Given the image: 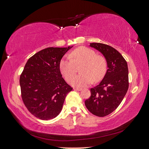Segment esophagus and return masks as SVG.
<instances>
[{
    "mask_svg": "<svg viewBox=\"0 0 149 149\" xmlns=\"http://www.w3.org/2000/svg\"><path fill=\"white\" fill-rule=\"evenodd\" d=\"M73 89L75 90V91H81L82 90L81 88H73Z\"/></svg>",
    "mask_w": 149,
    "mask_h": 149,
    "instance_id": "obj_1",
    "label": "esophagus"
}]
</instances>
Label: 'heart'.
I'll return each instance as SVG.
<instances>
[{"mask_svg": "<svg viewBox=\"0 0 149 149\" xmlns=\"http://www.w3.org/2000/svg\"><path fill=\"white\" fill-rule=\"evenodd\" d=\"M83 64L80 69L81 74L72 75L76 71V66ZM60 70L70 83L77 87H83L91 84L93 81L97 82L104 76L107 70L106 60L96 55L95 52L86 47H79L65 55L60 62Z\"/></svg>", "mask_w": 149, "mask_h": 149, "instance_id": "heart-1", "label": "heart"}]
</instances>
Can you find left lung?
I'll return each instance as SVG.
<instances>
[{
    "instance_id": "8db88e82",
    "label": "left lung",
    "mask_w": 149,
    "mask_h": 149,
    "mask_svg": "<svg viewBox=\"0 0 149 149\" xmlns=\"http://www.w3.org/2000/svg\"><path fill=\"white\" fill-rule=\"evenodd\" d=\"M104 56L107 70L101 83L91 89V96L85 101L88 111L98 117H104L116 109L129 88L127 63L115 48L100 43H90Z\"/></svg>"
}]
</instances>
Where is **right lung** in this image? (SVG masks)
I'll use <instances>...</instances> for the list:
<instances>
[{"label": "right lung", "mask_w": 149, "mask_h": 149, "mask_svg": "<svg viewBox=\"0 0 149 149\" xmlns=\"http://www.w3.org/2000/svg\"><path fill=\"white\" fill-rule=\"evenodd\" d=\"M73 47H49L35 53L26 62L20 77L22 98L31 114L42 120L60 113L72 88L62 78L60 62Z\"/></svg>", "instance_id": "add662e5"}]
</instances>
